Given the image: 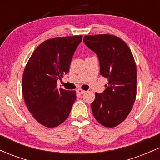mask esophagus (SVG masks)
<instances>
[{
    "instance_id": "1",
    "label": "esophagus",
    "mask_w": 160,
    "mask_h": 160,
    "mask_svg": "<svg viewBox=\"0 0 160 160\" xmlns=\"http://www.w3.org/2000/svg\"><path fill=\"white\" fill-rule=\"evenodd\" d=\"M77 92L80 95H82L86 92V91L82 90V89H77Z\"/></svg>"
}]
</instances>
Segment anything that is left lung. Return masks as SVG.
<instances>
[{"mask_svg": "<svg viewBox=\"0 0 160 160\" xmlns=\"http://www.w3.org/2000/svg\"><path fill=\"white\" fill-rule=\"evenodd\" d=\"M84 43L96 53L100 74L108 78L102 93L91 104L94 117L106 127H115L129 114L137 93V68L132 53L120 38L111 34L86 35Z\"/></svg>", "mask_w": 160, "mask_h": 160, "instance_id": "obj_1", "label": "left lung"}]
</instances>
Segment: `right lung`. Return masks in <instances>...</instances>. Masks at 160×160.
Listing matches in <instances>:
<instances>
[{"label": "right lung", "instance_id": "add662e5", "mask_svg": "<svg viewBox=\"0 0 160 160\" xmlns=\"http://www.w3.org/2000/svg\"><path fill=\"white\" fill-rule=\"evenodd\" d=\"M82 35L45 40L29 58L22 76L25 104L35 120L52 128L65 121L76 100V92L57 88V80L68 74Z\"/></svg>", "mask_w": 160, "mask_h": 160}]
</instances>
